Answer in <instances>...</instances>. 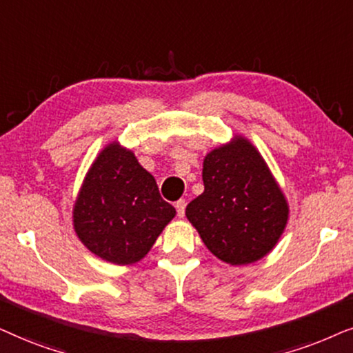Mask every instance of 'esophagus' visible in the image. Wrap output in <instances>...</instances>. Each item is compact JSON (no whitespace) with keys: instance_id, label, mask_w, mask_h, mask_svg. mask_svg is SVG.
Listing matches in <instances>:
<instances>
[{"instance_id":"34e87169","label":"esophagus","mask_w":353,"mask_h":353,"mask_svg":"<svg viewBox=\"0 0 353 353\" xmlns=\"http://www.w3.org/2000/svg\"><path fill=\"white\" fill-rule=\"evenodd\" d=\"M185 206H187L185 200L176 201V210H177V216H179V218H184V214H185Z\"/></svg>"}]
</instances>
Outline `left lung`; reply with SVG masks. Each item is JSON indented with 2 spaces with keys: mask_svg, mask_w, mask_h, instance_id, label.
Returning a JSON list of instances; mask_svg holds the SVG:
<instances>
[{
  "mask_svg": "<svg viewBox=\"0 0 353 353\" xmlns=\"http://www.w3.org/2000/svg\"><path fill=\"white\" fill-rule=\"evenodd\" d=\"M201 177L203 194L185 216L206 248L232 266L266 256L285 231L289 201L255 145L234 134L205 154Z\"/></svg>",
  "mask_w": 353,
  "mask_h": 353,
  "instance_id": "1",
  "label": "left lung"
}]
</instances>
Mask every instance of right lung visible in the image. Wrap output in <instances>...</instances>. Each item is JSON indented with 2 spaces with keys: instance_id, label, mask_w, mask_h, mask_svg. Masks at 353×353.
<instances>
[{
  "instance_id": "1",
  "label": "right lung",
  "mask_w": 353,
  "mask_h": 353,
  "mask_svg": "<svg viewBox=\"0 0 353 353\" xmlns=\"http://www.w3.org/2000/svg\"><path fill=\"white\" fill-rule=\"evenodd\" d=\"M176 208L132 150L112 140L97 154L74 200L72 225L88 252L112 265H135L152 250Z\"/></svg>"
}]
</instances>
